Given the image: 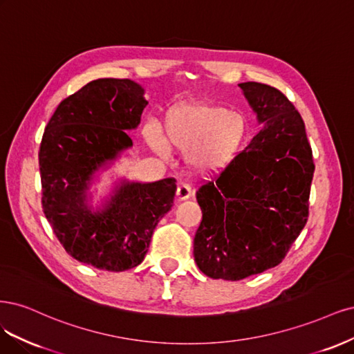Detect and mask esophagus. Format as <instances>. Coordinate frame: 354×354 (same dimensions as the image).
Listing matches in <instances>:
<instances>
[{
  "label": "esophagus",
  "mask_w": 354,
  "mask_h": 354,
  "mask_svg": "<svg viewBox=\"0 0 354 354\" xmlns=\"http://www.w3.org/2000/svg\"><path fill=\"white\" fill-rule=\"evenodd\" d=\"M191 194H192V189L188 184H180L176 189V198L178 200H187V198L191 197Z\"/></svg>",
  "instance_id": "esophagus-1"
}]
</instances>
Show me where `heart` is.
I'll return each mask as SVG.
<instances>
[{
    "label": "heart",
    "instance_id": "1",
    "mask_svg": "<svg viewBox=\"0 0 354 354\" xmlns=\"http://www.w3.org/2000/svg\"><path fill=\"white\" fill-rule=\"evenodd\" d=\"M165 132L156 124L145 127L154 150L167 156L170 149L188 154V162L200 170H221L241 151L248 133L247 120L223 107L188 102L174 107L165 120Z\"/></svg>",
    "mask_w": 354,
    "mask_h": 354
}]
</instances>
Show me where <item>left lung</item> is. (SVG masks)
Instances as JSON below:
<instances>
[{"instance_id": "left-lung-1", "label": "left lung", "mask_w": 354, "mask_h": 354, "mask_svg": "<svg viewBox=\"0 0 354 354\" xmlns=\"http://www.w3.org/2000/svg\"><path fill=\"white\" fill-rule=\"evenodd\" d=\"M263 123L219 175L203 182L194 257L213 279L239 281L279 265L309 218L315 172L304 122L279 89L238 84Z\"/></svg>"}]
</instances>
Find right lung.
I'll return each mask as SVG.
<instances>
[{
  "label": "right lung",
  "mask_w": 354,
  "mask_h": 354,
  "mask_svg": "<svg viewBox=\"0 0 354 354\" xmlns=\"http://www.w3.org/2000/svg\"><path fill=\"white\" fill-rule=\"evenodd\" d=\"M144 89L129 79H97L64 98L39 145L42 210L73 259L109 272L138 266L154 227L174 206L176 179L123 184L106 210L85 206L91 175L132 145Z\"/></svg>",
  "instance_id": "right-lung-1"
}]
</instances>
